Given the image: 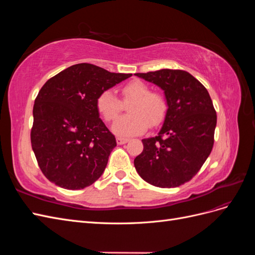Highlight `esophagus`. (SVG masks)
<instances>
[{"label":"esophagus","instance_id":"obj_1","mask_svg":"<svg viewBox=\"0 0 255 255\" xmlns=\"http://www.w3.org/2000/svg\"><path fill=\"white\" fill-rule=\"evenodd\" d=\"M116 140H117L118 144H125V143H127L128 141V138H122V137H118Z\"/></svg>","mask_w":255,"mask_h":255}]
</instances>
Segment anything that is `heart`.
<instances>
[{"instance_id":"heart-1","label":"heart","mask_w":255,"mask_h":255,"mask_svg":"<svg viewBox=\"0 0 255 255\" xmlns=\"http://www.w3.org/2000/svg\"><path fill=\"white\" fill-rule=\"evenodd\" d=\"M126 101L134 100L128 112L114 122L112 130L118 136H134L145 132L148 126H157L166 113V101L141 81H132L122 88ZM97 109L106 121H113L121 111L120 100L111 89L102 91L97 99Z\"/></svg>"}]
</instances>
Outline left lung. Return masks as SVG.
Wrapping results in <instances>:
<instances>
[{"label": "left lung", "instance_id": "8db88e82", "mask_svg": "<svg viewBox=\"0 0 255 255\" xmlns=\"http://www.w3.org/2000/svg\"><path fill=\"white\" fill-rule=\"evenodd\" d=\"M135 75L163 90L167 104L157 135L141 140L136 171L153 186L177 187L197 174L212 152L217 125L212 99L186 71L161 69Z\"/></svg>", "mask_w": 255, "mask_h": 255}]
</instances>
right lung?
I'll return each instance as SVG.
<instances>
[{
  "label": "right lung",
  "mask_w": 255,
  "mask_h": 255,
  "mask_svg": "<svg viewBox=\"0 0 255 255\" xmlns=\"http://www.w3.org/2000/svg\"><path fill=\"white\" fill-rule=\"evenodd\" d=\"M130 76L78 64L43 85L35 100L30 141L49 181L78 190L102 175L117 142L100 118L97 99Z\"/></svg>",
  "instance_id": "1"
}]
</instances>
